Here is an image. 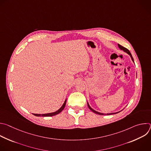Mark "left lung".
<instances>
[{
	"label": "left lung",
	"mask_w": 151,
	"mask_h": 151,
	"mask_svg": "<svg viewBox=\"0 0 151 151\" xmlns=\"http://www.w3.org/2000/svg\"><path fill=\"white\" fill-rule=\"evenodd\" d=\"M118 47H119V48L121 50H122L124 52H126V53H127L130 56V57H131V58H132V61L134 62V60H133V57H132V54H131V53H130V52L129 51V50H127V48H124V47H123L122 46H121V45H120L119 44H118ZM87 104H88V107H89V109L92 111V112H93L94 113H95V114H98V115H113V114H118V113H119V112H121V111H122V110H121V111H119V112H114V113H109V114H103V113H100V112H97V111H95V110H94L93 109H92L91 107H90V104H88V101H87Z\"/></svg>",
	"instance_id": "left-lung-1"
}]
</instances>
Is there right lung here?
Here are the masks:
<instances>
[{"instance_id": "add662e5", "label": "right lung", "mask_w": 151, "mask_h": 151, "mask_svg": "<svg viewBox=\"0 0 151 151\" xmlns=\"http://www.w3.org/2000/svg\"><path fill=\"white\" fill-rule=\"evenodd\" d=\"M66 100H67V99H66L65 101H64L63 104L61 106V107H60V108L58 110H57V111H55V112H51V113H48V114H33L34 115L36 116H52L57 115V114H58L59 113H60V112L64 109V107H65V106H66Z\"/></svg>"}]
</instances>
